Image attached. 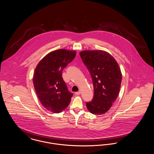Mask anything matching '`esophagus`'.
<instances>
[{
  "mask_svg": "<svg viewBox=\"0 0 154 154\" xmlns=\"http://www.w3.org/2000/svg\"><path fill=\"white\" fill-rule=\"evenodd\" d=\"M81 93V92L80 91H79V92H75V95H80Z\"/></svg>",
  "mask_w": 154,
  "mask_h": 154,
  "instance_id": "1",
  "label": "esophagus"
}]
</instances>
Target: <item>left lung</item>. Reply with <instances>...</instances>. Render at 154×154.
Segmentation results:
<instances>
[{"mask_svg":"<svg viewBox=\"0 0 154 154\" xmlns=\"http://www.w3.org/2000/svg\"><path fill=\"white\" fill-rule=\"evenodd\" d=\"M80 55L91 74L94 89L93 99L86 103L87 107L92 114H103L117 98L122 81L120 67L114 57L104 51L85 50Z\"/></svg>","mask_w":154,"mask_h":154,"instance_id":"obj_1","label":"left lung"}]
</instances>
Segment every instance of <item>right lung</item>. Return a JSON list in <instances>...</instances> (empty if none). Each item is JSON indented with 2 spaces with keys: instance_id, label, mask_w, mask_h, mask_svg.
<instances>
[{
  "instance_id": "right-lung-1",
  "label": "right lung",
  "mask_w": 154,
  "mask_h": 154,
  "mask_svg": "<svg viewBox=\"0 0 154 154\" xmlns=\"http://www.w3.org/2000/svg\"><path fill=\"white\" fill-rule=\"evenodd\" d=\"M76 51L59 49L47 54L37 64L33 82L42 104L53 113H59L69 106L73 95L67 88L62 71L75 57Z\"/></svg>"
}]
</instances>
